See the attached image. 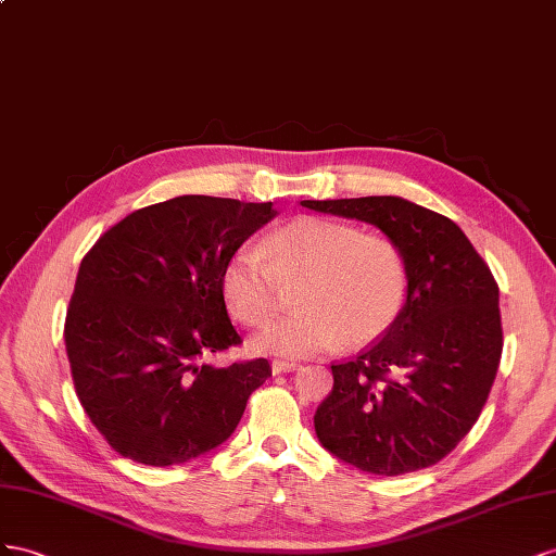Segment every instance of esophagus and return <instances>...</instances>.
<instances>
[{
	"label": "esophagus",
	"mask_w": 556,
	"mask_h": 556,
	"mask_svg": "<svg viewBox=\"0 0 556 556\" xmlns=\"http://www.w3.org/2000/svg\"><path fill=\"white\" fill-rule=\"evenodd\" d=\"M298 368L295 361H283V358H275L273 361V372L275 375H281V372H291Z\"/></svg>",
	"instance_id": "1"
}]
</instances>
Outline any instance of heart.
I'll list each match as a JSON object with an SVG mask.
<instances>
[{"label": "heart", "mask_w": 556, "mask_h": 556, "mask_svg": "<svg viewBox=\"0 0 556 556\" xmlns=\"http://www.w3.org/2000/svg\"><path fill=\"white\" fill-rule=\"evenodd\" d=\"M300 309L269 324L253 349L312 356L336 346L375 342L395 326L407 303L409 273L401 247L379 232L321 216H300L240 247L220 273V291L237 321L263 326L279 312L287 287Z\"/></svg>", "instance_id": "1"}]
</instances>
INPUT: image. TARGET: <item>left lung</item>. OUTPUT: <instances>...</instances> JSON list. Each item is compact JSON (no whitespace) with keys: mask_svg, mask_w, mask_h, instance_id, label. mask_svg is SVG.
<instances>
[{"mask_svg":"<svg viewBox=\"0 0 556 556\" xmlns=\"http://www.w3.org/2000/svg\"><path fill=\"white\" fill-rule=\"evenodd\" d=\"M401 247L409 291L395 326L332 363L316 407L321 445L358 470L403 475L445 458L478 421L503 352L498 283L454 220L393 195L303 200Z\"/></svg>","mask_w":556,"mask_h":556,"instance_id":"8db88e82","label":"left lung"}]
</instances>
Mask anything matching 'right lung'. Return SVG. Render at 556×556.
I'll return each mask as SVG.
<instances>
[{
    "label": "right lung",
    "mask_w": 556,
    "mask_h": 556,
    "mask_svg": "<svg viewBox=\"0 0 556 556\" xmlns=\"http://www.w3.org/2000/svg\"><path fill=\"white\" fill-rule=\"evenodd\" d=\"M277 212L273 202L181 195L111 226L78 267L65 346L78 401L121 456L179 466L226 442L265 358L214 368L242 344L220 273Z\"/></svg>",
    "instance_id": "add662e5"
}]
</instances>
